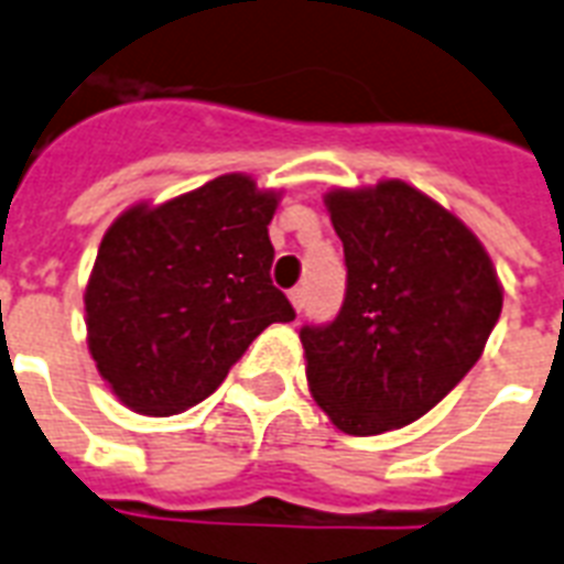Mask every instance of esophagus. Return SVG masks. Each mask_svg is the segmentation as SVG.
<instances>
[{"label":"esophagus","instance_id":"1","mask_svg":"<svg viewBox=\"0 0 564 564\" xmlns=\"http://www.w3.org/2000/svg\"><path fill=\"white\" fill-rule=\"evenodd\" d=\"M288 300H291V305H294L296 312H303V305H305V291L303 288H294L291 294H288Z\"/></svg>","mask_w":564,"mask_h":564}]
</instances>
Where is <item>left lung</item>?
Segmentation results:
<instances>
[{
	"label": "left lung",
	"instance_id": "8db88e82",
	"mask_svg": "<svg viewBox=\"0 0 564 564\" xmlns=\"http://www.w3.org/2000/svg\"><path fill=\"white\" fill-rule=\"evenodd\" d=\"M323 203L347 296L329 326L300 332L308 391L347 435L400 430L477 365L503 285L468 223L409 182L332 187Z\"/></svg>",
	"mask_w": 564,
	"mask_h": 564
}]
</instances>
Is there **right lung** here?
I'll use <instances>...</instances> for the list:
<instances>
[{"label": "right lung", "mask_w": 564, "mask_h": 564, "mask_svg": "<svg viewBox=\"0 0 564 564\" xmlns=\"http://www.w3.org/2000/svg\"><path fill=\"white\" fill-rule=\"evenodd\" d=\"M282 191L223 173L164 203L129 205L85 285L87 350L132 412L170 417L217 391L270 323L294 308L270 282Z\"/></svg>", "instance_id": "obj_1"}]
</instances>
